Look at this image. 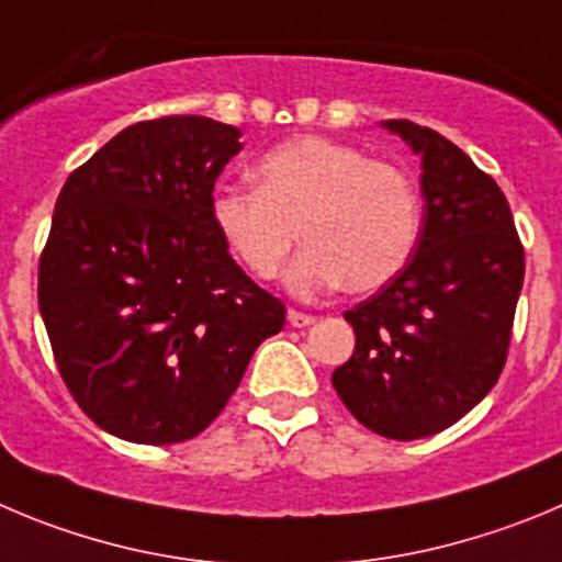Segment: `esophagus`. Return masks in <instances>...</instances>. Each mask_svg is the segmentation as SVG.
Listing matches in <instances>:
<instances>
[{
  "instance_id": "1",
  "label": "esophagus",
  "mask_w": 562,
  "mask_h": 562,
  "mask_svg": "<svg viewBox=\"0 0 562 562\" xmlns=\"http://www.w3.org/2000/svg\"><path fill=\"white\" fill-rule=\"evenodd\" d=\"M316 322V318L311 316V313H302V311H288V324H291V327H311V324Z\"/></svg>"
}]
</instances>
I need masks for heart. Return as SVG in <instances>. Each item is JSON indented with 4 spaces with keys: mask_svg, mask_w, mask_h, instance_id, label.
Listing matches in <instances>:
<instances>
[{
    "mask_svg": "<svg viewBox=\"0 0 562 562\" xmlns=\"http://www.w3.org/2000/svg\"><path fill=\"white\" fill-rule=\"evenodd\" d=\"M257 188L222 186L210 216L229 255L257 280H274L299 233L305 251L288 271L299 296L340 285L376 291L411 263L422 196L400 166L340 140L302 135L255 166Z\"/></svg>",
    "mask_w": 562,
    "mask_h": 562,
    "instance_id": "b5f03b06",
    "label": "heart"
}]
</instances>
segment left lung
Returning a JSON list of instances; mask_svg holds the SVG:
<instances>
[{
    "instance_id": "8db88e82",
    "label": "left lung",
    "mask_w": 562,
    "mask_h": 562,
    "mask_svg": "<svg viewBox=\"0 0 562 562\" xmlns=\"http://www.w3.org/2000/svg\"><path fill=\"white\" fill-rule=\"evenodd\" d=\"M385 127L422 155V235L402 274L344 313L355 355L333 385L363 427L416 440L460 422L499 380L524 246L502 188L460 146L407 119Z\"/></svg>"
}]
</instances>
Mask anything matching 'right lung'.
I'll list each match as a JSON object with an SVG mask.
<instances>
[{
    "instance_id": "add662e5",
    "label": "right lung",
    "mask_w": 562,
    "mask_h": 562,
    "mask_svg": "<svg viewBox=\"0 0 562 562\" xmlns=\"http://www.w3.org/2000/svg\"><path fill=\"white\" fill-rule=\"evenodd\" d=\"M238 138L204 115L138 122L57 196L38 307L68 393L115 438L162 447L202 432L285 324L210 216Z\"/></svg>"
}]
</instances>
